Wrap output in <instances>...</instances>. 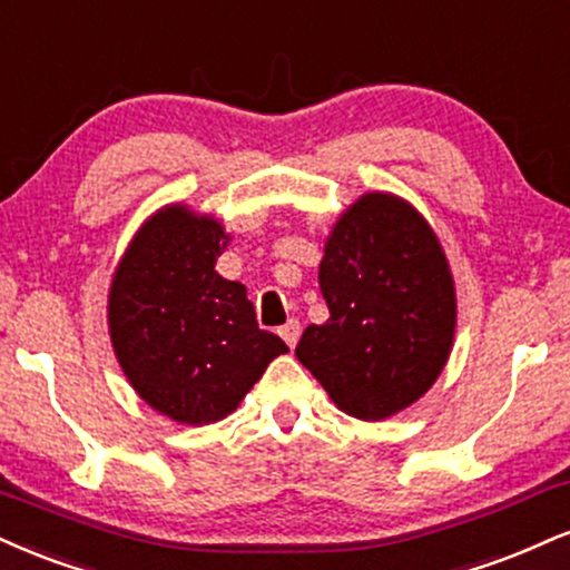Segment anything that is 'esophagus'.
Masks as SVG:
<instances>
[{"label": "esophagus", "instance_id": "34e87169", "mask_svg": "<svg viewBox=\"0 0 570 570\" xmlns=\"http://www.w3.org/2000/svg\"><path fill=\"white\" fill-rule=\"evenodd\" d=\"M278 334H281V340L286 342V345L289 347H297V342H299V321H286L284 326L278 328Z\"/></svg>", "mask_w": 570, "mask_h": 570}]
</instances>
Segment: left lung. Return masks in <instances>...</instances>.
I'll use <instances>...</instances> for the list:
<instances>
[{"mask_svg": "<svg viewBox=\"0 0 570 570\" xmlns=\"http://www.w3.org/2000/svg\"><path fill=\"white\" fill-rule=\"evenodd\" d=\"M318 284L326 324L297 358L334 406L363 422L409 409L435 385L456 332V286L441 238L406 198L368 190L324 242Z\"/></svg>", "mask_w": 570, "mask_h": 570, "instance_id": "obj_1", "label": "left lung"}]
</instances>
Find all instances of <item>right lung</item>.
Segmentation results:
<instances>
[{
  "label": "right lung",
  "mask_w": 570,
  "mask_h": 570,
  "mask_svg": "<svg viewBox=\"0 0 570 570\" xmlns=\"http://www.w3.org/2000/svg\"><path fill=\"white\" fill-rule=\"evenodd\" d=\"M228 244L215 215L167 204L137 228L108 289V334L121 372L177 424L225 420L267 363L289 353L257 326L246 286L215 271Z\"/></svg>",
  "instance_id": "obj_1"
}]
</instances>
